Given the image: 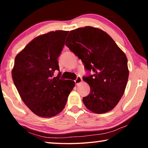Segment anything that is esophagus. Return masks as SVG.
Here are the masks:
<instances>
[{
    "instance_id": "1",
    "label": "esophagus",
    "mask_w": 148,
    "mask_h": 148,
    "mask_svg": "<svg viewBox=\"0 0 148 148\" xmlns=\"http://www.w3.org/2000/svg\"><path fill=\"white\" fill-rule=\"evenodd\" d=\"M74 82H75V84H76V85L80 84V83H81V82H82V77H80V76H77V77H76V79L74 80Z\"/></svg>"
}]
</instances>
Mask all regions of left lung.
<instances>
[{"instance_id": "obj_1", "label": "left lung", "mask_w": 148, "mask_h": 148, "mask_svg": "<svg viewBox=\"0 0 148 148\" xmlns=\"http://www.w3.org/2000/svg\"><path fill=\"white\" fill-rule=\"evenodd\" d=\"M66 46L93 74L84 76L91 91L85 106L96 114L112 110L123 95L129 77L127 58L106 32L92 27L70 31Z\"/></svg>"}]
</instances>
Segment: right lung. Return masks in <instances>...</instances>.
Wrapping results in <instances>:
<instances>
[{
  "label": "right lung",
  "instance_id": "add662e5",
  "mask_svg": "<svg viewBox=\"0 0 148 148\" xmlns=\"http://www.w3.org/2000/svg\"><path fill=\"white\" fill-rule=\"evenodd\" d=\"M69 31H56L40 35L17 55L12 79L27 107L37 116L51 117L64 109L75 83L60 79L57 59Z\"/></svg>",
  "mask_w": 148,
  "mask_h": 148
}]
</instances>
